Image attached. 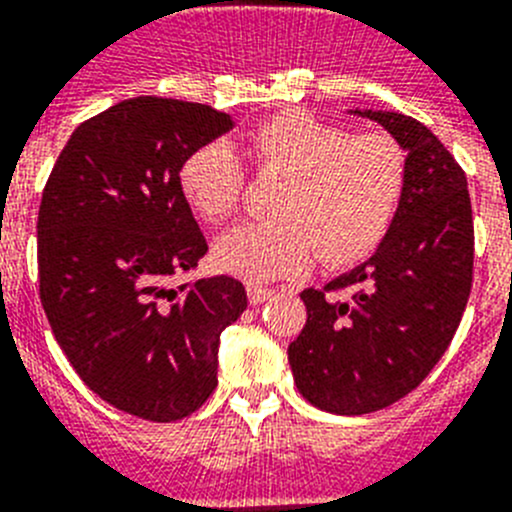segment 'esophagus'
Masks as SVG:
<instances>
[{"instance_id":"obj_1","label":"esophagus","mask_w":512,"mask_h":512,"mask_svg":"<svg viewBox=\"0 0 512 512\" xmlns=\"http://www.w3.org/2000/svg\"><path fill=\"white\" fill-rule=\"evenodd\" d=\"M270 296H273V288L257 286V283H247V299H250L252 306L262 304V301H268Z\"/></svg>"}]
</instances>
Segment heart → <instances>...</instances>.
I'll return each instance as SVG.
<instances>
[{"mask_svg": "<svg viewBox=\"0 0 512 512\" xmlns=\"http://www.w3.org/2000/svg\"><path fill=\"white\" fill-rule=\"evenodd\" d=\"M262 172H281L275 221L242 224L213 244L224 273L250 283L301 275L319 260L350 265L384 239L404 193L407 162L384 133H353L317 115L293 110L262 121L247 136ZM244 167L226 141L190 151L180 190L203 221L219 224L237 211Z\"/></svg>", "mask_w": 512, "mask_h": 512, "instance_id": "obj_1", "label": "heart"}]
</instances>
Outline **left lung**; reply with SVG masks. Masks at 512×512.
Here are the masks:
<instances>
[{"label": "left lung", "mask_w": 512, "mask_h": 512, "mask_svg": "<svg viewBox=\"0 0 512 512\" xmlns=\"http://www.w3.org/2000/svg\"><path fill=\"white\" fill-rule=\"evenodd\" d=\"M407 151L397 216L376 252L324 291L306 288V324L288 345L314 407L368 415L410 394L446 353L471 291L474 224L466 175L430 128L402 113L348 110ZM337 290H348L337 300Z\"/></svg>", "instance_id": "obj_1"}]
</instances>
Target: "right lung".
Masks as SVG:
<instances>
[{
    "label": "right lung",
    "instance_id": "obj_1",
    "mask_svg": "<svg viewBox=\"0 0 512 512\" xmlns=\"http://www.w3.org/2000/svg\"><path fill=\"white\" fill-rule=\"evenodd\" d=\"M231 128L208 105L131 97L74 128L53 164L38 213L43 309L79 379L115 410L180 420L219 381L221 332L247 309L244 286L167 281L208 250L182 162Z\"/></svg>",
    "mask_w": 512,
    "mask_h": 512
}]
</instances>
